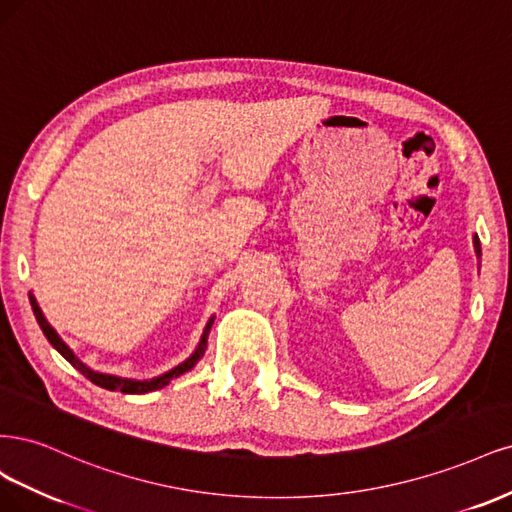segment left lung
<instances>
[{
  "mask_svg": "<svg viewBox=\"0 0 512 512\" xmlns=\"http://www.w3.org/2000/svg\"><path fill=\"white\" fill-rule=\"evenodd\" d=\"M474 251H476V255L481 257V242H478V238L474 236Z\"/></svg>",
  "mask_w": 512,
  "mask_h": 512,
  "instance_id": "8db88e82",
  "label": "left lung"
}]
</instances>
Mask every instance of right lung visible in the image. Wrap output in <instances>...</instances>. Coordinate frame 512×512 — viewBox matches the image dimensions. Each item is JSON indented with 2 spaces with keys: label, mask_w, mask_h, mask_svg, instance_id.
I'll return each instance as SVG.
<instances>
[{
  "label": "right lung",
  "mask_w": 512,
  "mask_h": 512,
  "mask_svg": "<svg viewBox=\"0 0 512 512\" xmlns=\"http://www.w3.org/2000/svg\"><path fill=\"white\" fill-rule=\"evenodd\" d=\"M29 302H31V308H34L36 321H38L40 329L44 332L46 340L51 342V344L55 346V349H57L65 359H68L70 364H72L82 376H87L89 381L95 383L97 387L110 389V391H121V393H148V391H155V389L166 387V385L172 381V378L189 372V370L197 364V361L202 359V355H204V351H206L208 334H210V327H212V321H214V317H210V321H208L206 327H204V334H202L200 344H197V349L183 361V364H178L176 368L168 370L166 374H159V376H155V378H148V381H134V378H121V376H114V374H102V372H95V370L87 368V366L82 364V361L72 353L70 346L59 338V334L51 327V323H48V321L44 319L42 310H40V306H38V302H36V298H34V293H29Z\"/></svg>",
  "instance_id": "right-lung-1"
}]
</instances>
